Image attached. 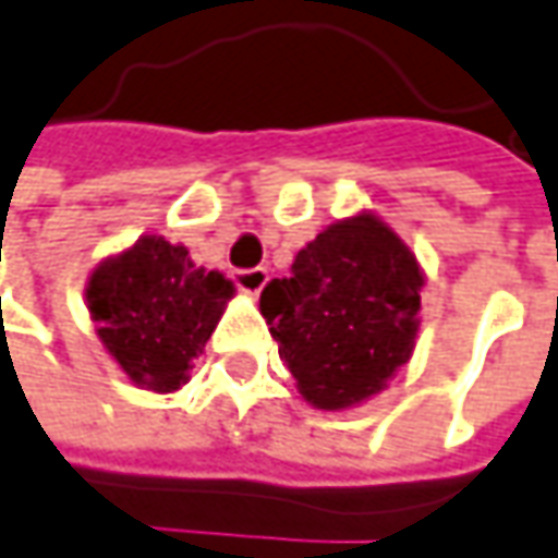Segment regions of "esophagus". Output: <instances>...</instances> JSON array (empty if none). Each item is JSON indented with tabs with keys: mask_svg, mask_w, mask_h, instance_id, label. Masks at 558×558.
Segmentation results:
<instances>
[{
	"mask_svg": "<svg viewBox=\"0 0 558 558\" xmlns=\"http://www.w3.org/2000/svg\"><path fill=\"white\" fill-rule=\"evenodd\" d=\"M267 279H269V272L264 267L239 269V272H235V286L245 291V294H251V298H257V294L264 291Z\"/></svg>",
	"mask_w": 558,
	"mask_h": 558,
	"instance_id": "1",
	"label": "esophagus"
}]
</instances>
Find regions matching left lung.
I'll return each instance as SVG.
<instances>
[{"label": "left lung", "mask_w": 558, "mask_h": 558, "mask_svg": "<svg viewBox=\"0 0 558 558\" xmlns=\"http://www.w3.org/2000/svg\"><path fill=\"white\" fill-rule=\"evenodd\" d=\"M422 286L416 254L373 210L335 220L301 247L289 279L260 294L298 395L329 413L378 395L413 356Z\"/></svg>", "instance_id": "obj_1"}]
</instances>
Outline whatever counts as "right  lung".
Wrapping results in <instances>:
<instances>
[{
    "label": "right lung",
    "mask_w": 558,
    "mask_h": 558,
    "mask_svg": "<svg viewBox=\"0 0 558 558\" xmlns=\"http://www.w3.org/2000/svg\"><path fill=\"white\" fill-rule=\"evenodd\" d=\"M235 286L217 269L192 264L183 245L142 235L105 257L86 282L98 341L126 378L173 395L192 378V360L217 329Z\"/></svg>",
    "instance_id": "1"
}]
</instances>
